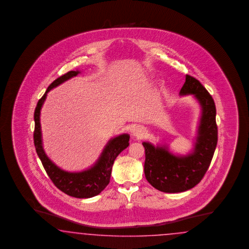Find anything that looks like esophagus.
Here are the masks:
<instances>
[{
    "label": "esophagus",
    "mask_w": 249,
    "mask_h": 249,
    "mask_svg": "<svg viewBox=\"0 0 249 249\" xmlns=\"http://www.w3.org/2000/svg\"><path fill=\"white\" fill-rule=\"evenodd\" d=\"M144 128H142V127H140V126H138V127H136L134 129H133V131H132V135L134 136V137H137V138H142L144 134Z\"/></svg>",
    "instance_id": "34e87169"
}]
</instances>
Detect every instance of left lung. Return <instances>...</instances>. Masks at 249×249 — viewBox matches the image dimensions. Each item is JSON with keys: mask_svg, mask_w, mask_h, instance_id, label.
<instances>
[{"mask_svg": "<svg viewBox=\"0 0 249 249\" xmlns=\"http://www.w3.org/2000/svg\"><path fill=\"white\" fill-rule=\"evenodd\" d=\"M192 94L202 106V117L195 151L178 157L167 147H154L143 142L144 174L155 189L164 193H181L195 187L207 172L217 144L216 108L214 101L204 86L192 75H186L180 95Z\"/></svg>", "mask_w": 249, "mask_h": 249, "instance_id": "1", "label": "left lung"}]
</instances>
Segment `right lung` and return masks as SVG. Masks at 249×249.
<instances>
[{
	"label": "right lung",
	"instance_id": "add662e5",
	"mask_svg": "<svg viewBox=\"0 0 249 249\" xmlns=\"http://www.w3.org/2000/svg\"><path fill=\"white\" fill-rule=\"evenodd\" d=\"M78 73V70L69 71L65 75H61L53 83L50 84L44 96L39 99L34 114V142L38 157L41 160L46 174L57 188L68 196H73L75 198H90L98 196L109 183L114 160L121 151L125 150L129 145V136L128 134H122L110 140L108 143L107 144L97 163L90 169L80 173L65 172L57 166L54 165L48 159L42 146L40 126L41 107L46 98V94L49 91L67 81L69 78L75 76Z\"/></svg>",
	"mask_w": 249,
	"mask_h": 249
}]
</instances>
